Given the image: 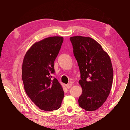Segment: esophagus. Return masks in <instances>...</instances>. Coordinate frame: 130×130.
Listing matches in <instances>:
<instances>
[{
  "mask_svg": "<svg viewBox=\"0 0 130 130\" xmlns=\"http://www.w3.org/2000/svg\"><path fill=\"white\" fill-rule=\"evenodd\" d=\"M66 86L67 87V88L68 89H69V88H70V87H72V84H68L67 85H66Z\"/></svg>",
  "mask_w": 130,
  "mask_h": 130,
  "instance_id": "1",
  "label": "esophagus"
}]
</instances>
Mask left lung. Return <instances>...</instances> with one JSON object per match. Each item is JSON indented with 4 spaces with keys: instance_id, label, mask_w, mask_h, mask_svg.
<instances>
[{
    "instance_id": "8db88e82",
    "label": "left lung",
    "mask_w": 130,
    "mask_h": 130,
    "mask_svg": "<svg viewBox=\"0 0 130 130\" xmlns=\"http://www.w3.org/2000/svg\"><path fill=\"white\" fill-rule=\"evenodd\" d=\"M81 73L82 92L78 105L87 111H96L107 99L113 82V70L108 54L96 41L81 36L70 38Z\"/></svg>"
}]
</instances>
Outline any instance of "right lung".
<instances>
[{
    "instance_id": "add662e5",
    "label": "right lung",
    "mask_w": 130,
    "mask_h": 130,
    "mask_svg": "<svg viewBox=\"0 0 130 130\" xmlns=\"http://www.w3.org/2000/svg\"><path fill=\"white\" fill-rule=\"evenodd\" d=\"M63 37L53 36L35 43L27 51L22 64V80L30 99L44 111L61 107L63 89L56 78L54 61L60 52Z\"/></svg>"
}]
</instances>
